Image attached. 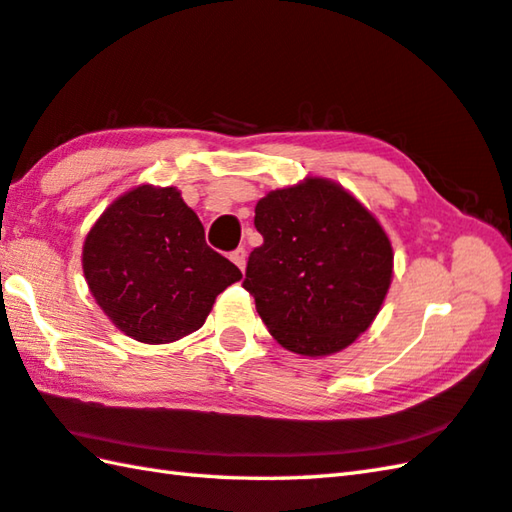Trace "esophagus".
Returning <instances> with one entry per match:
<instances>
[{"instance_id": "obj_1", "label": "esophagus", "mask_w": 512, "mask_h": 512, "mask_svg": "<svg viewBox=\"0 0 512 512\" xmlns=\"http://www.w3.org/2000/svg\"><path fill=\"white\" fill-rule=\"evenodd\" d=\"M230 262H235L239 266V270L246 268V248H235L233 253H230Z\"/></svg>"}]
</instances>
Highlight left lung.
Masks as SVG:
<instances>
[{
    "label": "left lung",
    "mask_w": 512,
    "mask_h": 512,
    "mask_svg": "<svg viewBox=\"0 0 512 512\" xmlns=\"http://www.w3.org/2000/svg\"><path fill=\"white\" fill-rule=\"evenodd\" d=\"M264 244L244 288L279 344L322 357L373 324L393 277V248L377 219L328 179L273 190L255 206Z\"/></svg>",
    "instance_id": "left-lung-1"
}]
</instances>
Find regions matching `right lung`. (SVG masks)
Masks as SVG:
<instances>
[{"instance_id": "add662e5", "label": "right lung", "mask_w": 512, "mask_h": 512, "mask_svg": "<svg viewBox=\"0 0 512 512\" xmlns=\"http://www.w3.org/2000/svg\"><path fill=\"white\" fill-rule=\"evenodd\" d=\"M90 293L122 333L168 344L202 328L242 270L206 244L179 190L137 186L110 204L84 242Z\"/></svg>"}]
</instances>
